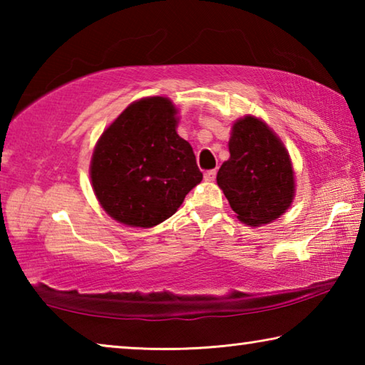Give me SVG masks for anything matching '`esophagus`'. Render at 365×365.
<instances>
[{
  "instance_id": "esophagus-1",
  "label": "esophagus",
  "mask_w": 365,
  "mask_h": 365,
  "mask_svg": "<svg viewBox=\"0 0 365 365\" xmlns=\"http://www.w3.org/2000/svg\"><path fill=\"white\" fill-rule=\"evenodd\" d=\"M215 175H217V172H215V169L206 170V172H205V180L212 182V180H215Z\"/></svg>"
}]
</instances>
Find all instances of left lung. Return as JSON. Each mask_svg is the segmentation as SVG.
Returning <instances> with one entry per match:
<instances>
[{"mask_svg": "<svg viewBox=\"0 0 365 365\" xmlns=\"http://www.w3.org/2000/svg\"><path fill=\"white\" fill-rule=\"evenodd\" d=\"M228 150L217 185L238 219L259 227L280 217L294 196L292 160L282 141L261 119L246 115L233 125Z\"/></svg>", "mask_w": 365, "mask_h": 365, "instance_id": "8db88e82", "label": "left lung"}]
</instances>
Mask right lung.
Masks as SVG:
<instances>
[{
    "label": "right lung",
    "mask_w": 365,
    "mask_h": 365,
    "mask_svg": "<svg viewBox=\"0 0 365 365\" xmlns=\"http://www.w3.org/2000/svg\"><path fill=\"white\" fill-rule=\"evenodd\" d=\"M168 98L128 106L98 140L91 158L95 195L110 217L150 228L169 219L202 180L193 148L175 132Z\"/></svg>",
    "instance_id": "add662e5"
}]
</instances>
